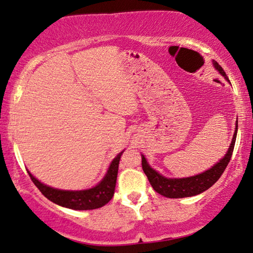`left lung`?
Segmentation results:
<instances>
[{"label":"left lung","mask_w":253,"mask_h":253,"mask_svg":"<svg viewBox=\"0 0 253 253\" xmlns=\"http://www.w3.org/2000/svg\"><path fill=\"white\" fill-rule=\"evenodd\" d=\"M212 64L213 67L225 78L227 83L230 84V81L228 78H227L222 67L220 66L215 60H212ZM237 124L238 122L236 120L232 142H230V145L228 150L226 152V155L223 156L218 163H215L214 165L211 166V169H206L204 172L199 174H195V175L187 177H166L164 176L163 174L157 172L155 169H152V167L149 165L144 155H141L142 169H143L145 175L148 176V180L152 188H154L158 194L169 198H183L196 196V195H199L204 193L205 190H208L210 187H212L213 184L219 180V177L221 176L223 170L226 169L227 165H228L230 158H232L235 141H236L237 135Z\"/></svg>","instance_id":"1"}]
</instances>
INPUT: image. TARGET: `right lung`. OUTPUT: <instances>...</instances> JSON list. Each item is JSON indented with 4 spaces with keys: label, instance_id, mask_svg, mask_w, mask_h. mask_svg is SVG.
Returning a JSON list of instances; mask_svg holds the SVG:
<instances>
[{
    "label": "right lung",
    "instance_id": "obj_1",
    "mask_svg": "<svg viewBox=\"0 0 253 253\" xmlns=\"http://www.w3.org/2000/svg\"><path fill=\"white\" fill-rule=\"evenodd\" d=\"M123 152H119L106 169L105 175L94 187L83 190H63L52 188L39 181L30 170L27 169L32 181H33L38 189L55 204L77 211H84V210H94L104 206L106 203L111 201L115 194V188L118 175L119 161Z\"/></svg>",
    "mask_w": 253,
    "mask_h": 253
}]
</instances>
